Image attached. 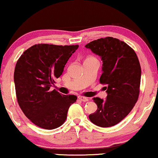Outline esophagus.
<instances>
[{
    "label": "esophagus",
    "instance_id": "esophagus-1",
    "mask_svg": "<svg viewBox=\"0 0 158 158\" xmlns=\"http://www.w3.org/2000/svg\"><path fill=\"white\" fill-rule=\"evenodd\" d=\"M78 99L80 101H83V102H86V101H88V98H85V97H84V96H78Z\"/></svg>",
    "mask_w": 158,
    "mask_h": 158
}]
</instances>
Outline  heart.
<instances>
[{"mask_svg":"<svg viewBox=\"0 0 158 158\" xmlns=\"http://www.w3.org/2000/svg\"><path fill=\"white\" fill-rule=\"evenodd\" d=\"M88 58H89V57H88Z\"/></svg>","mask_w":158,"mask_h":158,"instance_id":"obj_1","label":"heart"}]
</instances>
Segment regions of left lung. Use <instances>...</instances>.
Returning <instances> with one entry per match:
<instances>
[{"label":"left lung","mask_w":158,"mask_h":158,"mask_svg":"<svg viewBox=\"0 0 158 158\" xmlns=\"http://www.w3.org/2000/svg\"><path fill=\"white\" fill-rule=\"evenodd\" d=\"M85 47L101 58L100 83L106 84L107 94L105 100L93 98L98 109L89 119L101 127L114 126L128 115L139 97L141 67L137 54L125 42L110 36Z\"/></svg>","instance_id":"obj_1"}]
</instances>
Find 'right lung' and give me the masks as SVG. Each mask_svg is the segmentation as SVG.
<instances>
[{"label":"right lung","mask_w":158,"mask_h":158,"mask_svg":"<svg viewBox=\"0 0 158 158\" xmlns=\"http://www.w3.org/2000/svg\"><path fill=\"white\" fill-rule=\"evenodd\" d=\"M78 47L35 44L16 62L14 79L19 105L25 116L41 128L54 129L61 126L69 107L77 100V96L49 91V88Z\"/></svg>","instance_id":"add662e5"}]
</instances>
